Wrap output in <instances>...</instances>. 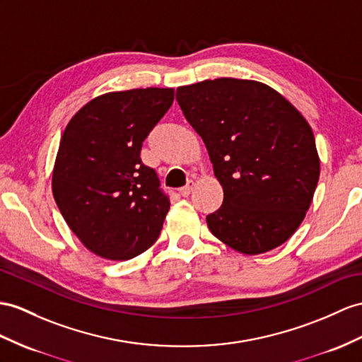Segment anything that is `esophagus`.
Masks as SVG:
<instances>
[{"mask_svg":"<svg viewBox=\"0 0 362 362\" xmlns=\"http://www.w3.org/2000/svg\"><path fill=\"white\" fill-rule=\"evenodd\" d=\"M193 186H195V182H193L192 180L186 184V186H184L182 189H180V195L181 197H189L190 195V192L193 190Z\"/></svg>","mask_w":362,"mask_h":362,"instance_id":"34e87169","label":"esophagus"}]
</instances>
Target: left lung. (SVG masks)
I'll return each mask as SVG.
<instances>
[{"instance_id":"obj_1","label":"left lung","mask_w":362,"mask_h":362,"mask_svg":"<svg viewBox=\"0 0 362 362\" xmlns=\"http://www.w3.org/2000/svg\"><path fill=\"white\" fill-rule=\"evenodd\" d=\"M204 141L224 201L207 215L218 240L245 255L286 243L303 223L320 180L308 122L283 95L250 79H206L176 89Z\"/></svg>"}]
</instances>
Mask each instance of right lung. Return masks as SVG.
<instances>
[{
    "label": "right lung",
    "mask_w": 362,
    "mask_h": 362,
    "mask_svg": "<svg viewBox=\"0 0 362 362\" xmlns=\"http://www.w3.org/2000/svg\"><path fill=\"white\" fill-rule=\"evenodd\" d=\"M173 95L147 87L96 96L61 136L52 192L67 226L101 258L132 259L160 236L170 201L139 153Z\"/></svg>",
    "instance_id": "1"
}]
</instances>
